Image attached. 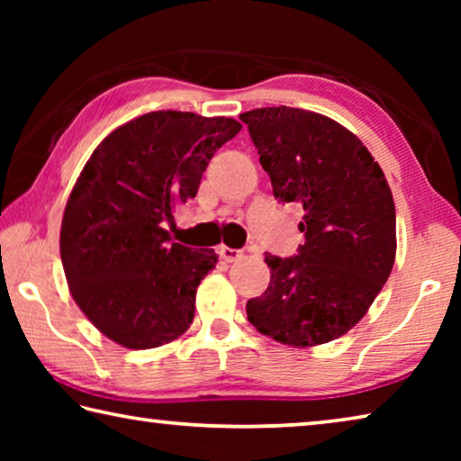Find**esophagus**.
<instances>
[{"instance_id": "obj_1", "label": "esophagus", "mask_w": 461, "mask_h": 461, "mask_svg": "<svg viewBox=\"0 0 461 461\" xmlns=\"http://www.w3.org/2000/svg\"><path fill=\"white\" fill-rule=\"evenodd\" d=\"M217 254H220L225 262H236V260L241 258V256H244V254H241V249L228 248V246H220V248H217Z\"/></svg>"}]
</instances>
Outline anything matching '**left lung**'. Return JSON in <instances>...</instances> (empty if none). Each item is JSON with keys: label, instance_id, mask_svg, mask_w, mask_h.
I'll use <instances>...</instances> for the list:
<instances>
[{"label": "left lung", "instance_id": "1", "mask_svg": "<svg viewBox=\"0 0 461 461\" xmlns=\"http://www.w3.org/2000/svg\"><path fill=\"white\" fill-rule=\"evenodd\" d=\"M280 203H299L305 244L267 254L270 285L246 305L260 333L311 348L348 333L390 276L396 213L386 176L360 138L321 113L260 107L240 115Z\"/></svg>", "mask_w": 461, "mask_h": 461}]
</instances>
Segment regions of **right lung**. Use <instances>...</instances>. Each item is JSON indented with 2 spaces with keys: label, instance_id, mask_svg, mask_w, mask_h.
Instances as JSON below:
<instances>
[{
  "label": "right lung",
  "instance_id": "right-lung-1",
  "mask_svg": "<svg viewBox=\"0 0 461 461\" xmlns=\"http://www.w3.org/2000/svg\"><path fill=\"white\" fill-rule=\"evenodd\" d=\"M240 130L231 118L168 109L123 123L93 150L62 215L60 260L75 303L112 341L150 349L191 327L217 254L175 244L165 223Z\"/></svg>",
  "mask_w": 461,
  "mask_h": 461
}]
</instances>
